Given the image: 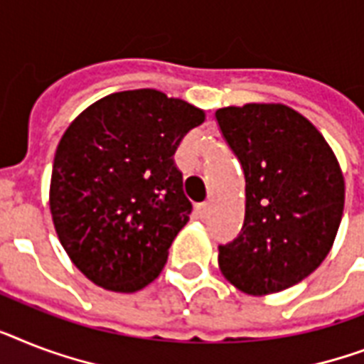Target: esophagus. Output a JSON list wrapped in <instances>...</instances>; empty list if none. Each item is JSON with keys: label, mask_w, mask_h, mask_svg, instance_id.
<instances>
[{"label": "esophagus", "mask_w": 364, "mask_h": 364, "mask_svg": "<svg viewBox=\"0 0 364 364\" xmlns=\"http://www.w3.org/2000/svg\"><path fill=\"white\" fill-rule=\"evenodd\" d=\"M196 211H198V215H200V217L205 218V217H208V215H209V211H211V203H208V202L198 203V205H196Z\"/></svg>", "instance_id": "esophagus-1"}]
</instances>
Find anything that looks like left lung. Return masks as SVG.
I'll list each match as a JSON object with an SVG mask.
<instances>
[{"label":"left lung","mask_w":364,"mask_h":364,"mask_svg":"<svg viewBox=\"0 0 364 364\" xmlns=\"http://www.w3.org/2000/svg\"><path fill=\"white\" fill-rule=\"evenodd\" d=\"M215 117L245 172L243 228L218 247V267L245 294H277L320 267L335 243L341 164L321 132L286 105L226 106Z\"/></svg>","instance_id":"obj_1"}]
</instances>
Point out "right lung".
Segmentation results:
<instances>
[{
	"mask_svg": "<svg viewBox=\"0 0 364 364\" xmlns=\"http://www.w3.org/2000/svg\"><path fill=\"white\" fill-rule=\"evenodd\" d=\"M205 112L156 90L87 106L55 149L50 213L70 262L100 288L132 294L161 274L192 203L173 162Z\"/></svg>",
	"mask_w": 364,
	"mask_h": 364,
	"instance_id": "add662e5",
	"label": "right lung"
}]
</instances>
